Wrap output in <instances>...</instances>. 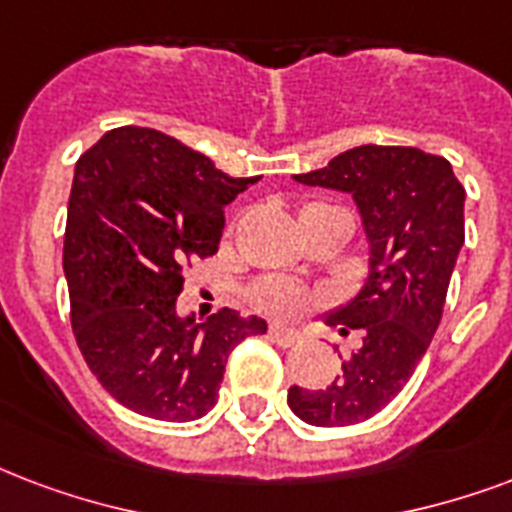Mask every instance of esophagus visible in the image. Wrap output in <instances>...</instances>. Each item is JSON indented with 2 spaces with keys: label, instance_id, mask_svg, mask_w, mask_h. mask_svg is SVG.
Instances as JSON below:
<instances>
[{
  "label": "esophagus",
  "instance_id": "1",
  "mask_svg": "<svg viewBox=\"0 0 512 512\" xmlns=\"http://www.w3.org/2000/svg\"><path fill=\"white\" fill-rule=\"evenodd\" d=\"M268 338H271L276 346H282V349H292V346H298L300 335L295 330H287V327L271 325L268 327Z\"/></svg>",
  "mask_w": 512,
  "mask_h": 512
}]
</instances>
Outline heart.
<instances>
[{"label": "heart", "mask_w": 512, "mask_h": 512, "mask_svg": "<svg viewBox=\"0 0 512 512\" xmlns=\"http://www.w3.org/2000/svg\"><path fill=\"white\" fill-rule=\"evenodd\" d=\"M249 300L271 317H298L317 303L319 295L290 279H263L252 287Z\"/></svg>", "instance_id": "obj_1"}]
</instances>
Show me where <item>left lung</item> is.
I'll use <instances>...</instances> for the list:
<instances>
[{
    "label": "left lung",
    "mask_w": 512,
    "mask_h": 512,
    "mask_svg": "<svg viewBox=\"0 0 512 512\" xmlns=\"http://www.w3.org/2000/svg\"><path fill=\"white\" fill-rule=\"evenodd\" d=\"M298 182L354 195L370 239V276L349 306L327 317L362 346L325 389L290 386L292 413L314 427L376 416L408 384L429 349L464 244V187L446 158L416 147L362 144Z\"/></svg>",
    "instance_id": "1"
}]
</instances>
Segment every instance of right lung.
Instances as JSON below:
<instances>
[{
	"mask_svg": "<svg viewBox=\"0 0 512 512\" xmlns=\"http://www.w3.org/2000/svg\"><path fill=\"white\" fill-rule=\"evenodd\" d=\"M257 177H228L155 128L107 131L74 166L64 233L72 330L99 384L131 411L195 421L257 317L177 314L185 271L217 252L225 206Z\"/></svg>",
	"mask_w": 512,
	"mask_h": 512,
	"instance_id": "add662e5",
	"label": "right lung"
}]
</instances>
